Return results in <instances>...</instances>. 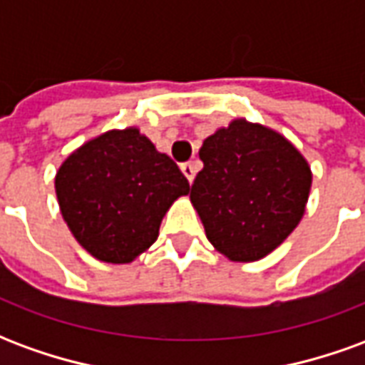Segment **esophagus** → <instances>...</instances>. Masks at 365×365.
I'll return each instance as SVG.
<instances>
[{
  "mask_svg": "<svg viewBox=\"0 0 365 365\" xmlns=\"http://www.w3.org/2000/svg\"><path fill=\"white\" fill-rule=\"evenodd\" d=\"M182 172L183 175L187 178V182H193V178L197 174V164L195 162H187V164H182Z\"/></svg>",
  "mask_w": 365,
  "mask_h": 365,
  "instance_id": "obj_1",
  "label": "esophagus"
}]
</instances>
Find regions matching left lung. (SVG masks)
Masks as SVG:
<instances>
[{
	"mask_svg": "<svg viewBox=\"0 0 365 365\" xmlns=\"http://www.w3.org/2000/svg\"><path fill=\"white\" fill-rule=\"evenodd\" d=\"M190 199L209 242L232 262H256L282 245L305 213L313 174L303 154L246 119L207 136Z\"/></svg>",
	"mask_w": 365,
	"mask_h": 365,
	"instance_id": "1",
	"label": "left lung"
}]
</instances>
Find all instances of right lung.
I'll return each mask as SVG.
<instances>
[{
	"label": "right lung",
	"mask_w": 365,
	"mask_h": 365,
	"mask_svg": "<svg viewBox=\"0 0 365 365\" xmlns=\"http://www.w3.org/2000/svg\"><path fill=\"white\" fill-rule=\"evenodd\" d=\"M60 213L97 260L128 264L158 238L190 183L136 127L107 130L68 156L54 178Z\"/></svg>",
	"instance_id": "obj_1"
}]
</instances>
